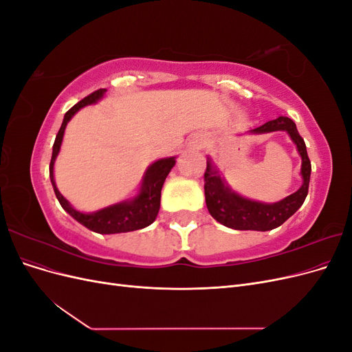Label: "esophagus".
<instances>
[{
  "label": "esophagus",
  "mask_w": 352,
  "mask_h": 352,
  "mask_svg": "<svg viewBox=\"0 0 352 352\" xmlns=\"http://www.w3.org/2000/svg\"><path fill=\"white\" fill-rule=\"evenodd\" d=\"M195 144H197V145H199V144H201V142H198V141H197V142H195Z\"/></svg>",
  "instance_id": "1"
}]
</instances>
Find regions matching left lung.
<instances>
[{"label": "left lung", "instance_id": "obj_1", "mask_svg": "<svg viewBox=\"0 0 352 352\" xmlns=\"http://www.w3.org/2000/svg\"><path fill=\"white\" fill-rule=\"evenodd\" d=\"M276 131H286L296 144L298 153L302 158L301 175L302 186L286 197L285 199L274 202V204H263L258 201H251L243 198L225 186L223 180L217 175L216 168L207 162V168L204 172V190L206 202L210 214L214 217L221 225L236 230H272L279 228L282 223L289 219L294 212L302 206L305 197L308 194V185H310L311 163L307 154L305 142L298 133L295 123L287 117H278V119L264 123L260 127H255L252 133H267Z\"/></svg>", "mask_w": 352, "mask_h": 352}]
</instances>
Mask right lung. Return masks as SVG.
Here are the masks:
<instances>
[{
  "instance_id": "add662e5",
  "label": "right lung",
  "mask_w": 352,
  "mask_h": 352,
  "mask_svg": "<svg viewBox=\"0 0 352 352\" xmlns=\"http://www.w3.org/2000/svg\"><path fill=\"white\" fill-rule=\"evenodd\" d=\"M105 94V89H97L95 92L89 94L88 97L80 100L78 104H74L73 107L65 114L60 131L56 136L54 145H52V157L50 163V177L52 188H54L56 197L61 207L65 208L69 214L78 220L80 225L88 228L89 230H94L97 233H122V232H132L150 226L155 220L158 210H160V198H162V188L170 170L175 166V157L158 160L154 164L150 166L146 170L141 192L138 194L132 201H124L120 204L110 206L107 208H102L92 214H83L74 210L69 201L63 197L54 182V162L56 157L60 151V145L63 141V135H65V129L67 122L72 119L73 114L79 111L82 107L88 104L97 102L102 95Z\"/></svg>"
}]
</instances>
